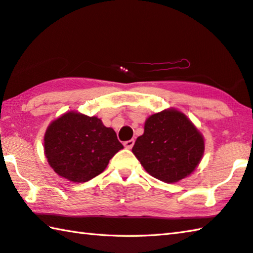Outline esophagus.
<instances>
[{
    "mask_svg": "<svg viewBox=\"0 0 253 253\" xmlns=\"http://www.w3.org/2000/svg\"><path fill=\"white\" fill-rule=\"evenodd\" d=\"M134 144H135V140L130 139V140H127V141L124 142V146H125L127 149H131L132 146H134Z\"/></svg>",
    "mask_w": 253,
    "mask_h": 253,
    "instance_id": "1",
    "label": "esophagus"
}]
</instances>
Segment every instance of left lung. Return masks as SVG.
Segmentation results:
<instances>
[{
  "label": "left lung",
  "mask_w": 253,
  "mask_h": 253,
  "mask_svg": "<svg viewBox=\"0 0 253 253\" xmlns=\"http://www.w3.org/2000/svg\"><path fill=\"white\" fill-rule=\"evenodd\" d=\"M204 151V136L185 114L174 108L147 118L144 134L132 147L145 170L167 183L189 176L199 165Z\"/></svg>",
  "instance_id": "left-lung-1"
}]
</instances>
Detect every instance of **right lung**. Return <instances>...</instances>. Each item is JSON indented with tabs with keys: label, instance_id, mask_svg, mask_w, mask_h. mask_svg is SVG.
Masks as SVG:
<instances>
[{
	"label": "right lung",
	"instance_id": "obj_1",
	"mask_svg": "<svg viewBox=\"0 0 253 253\" xmlns=\"http://www.w3.org/2000/svg\"><path fill=\"white\" fill-rule=\"evenodd\" d=\"M124 146L113 128L97 117L67 112L49 124L44 136V154L58 176L86 182L102 173Z\"/></svg>",
	"mask_w": 253,
	"mask_h": 253
}]
</instances>
